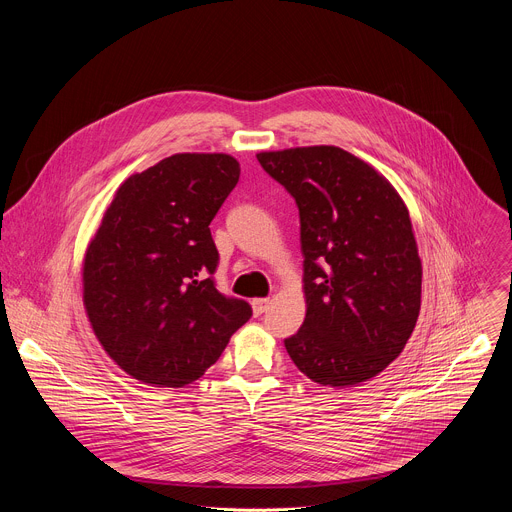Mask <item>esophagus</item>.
<instances>
[{
  "label": "esophagus",
  "mask_w": 512,
  "mask_h": 512,
  "mask_svg": "<svg viewBox=\"0 0 512 512\" xmlns=\"http://www.w3.org/2000/svg\"><path fill=\"white\" fill-rule=\"evenodd\" d=\"M251 306H253V314L261 316L269 308V298H257L251 302Z\"/></svg>",
  "instance_id": "1"
}]
</instances>
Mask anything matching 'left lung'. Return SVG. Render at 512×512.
<instances>
[{
	"mask_svg": "<svg viewBox=\"0 0 512 512\" xmlns=\"http://www.w3.org/2000/svg\"><path fill=\"white\" fill-rule=\"evenodd\" d=\"M300 210L306 320L285 338L324 387L373 379L405 348L421 306L409 212L369 164L334 145L257 154Z\"/></svg>",
	"mask_w": 512,
	"mask_h": 512,
	"instance_id": "left-lung-1",
	"label": "left lung"
}]
</instances>
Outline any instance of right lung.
Listing matches in <instances>:
<instances>
[{
  "instance_id": "right-lung-1",
  "label": "right lung",
  "mask_w": 512,
  "mask_h": 512,
  "mask_svg": "<svg viewBox=\"0 0 512 512\" xmlns=\"http://www.w3.org/2000/svg\"><path fill=\"white\" fill-rule=\"evenodd\" d=\"M227 154H176L127 178L91 241L83 287L91 326L137 381L184 387L253 316L216 289L210 221L239 182Z\"/></svg>"
}]
</instances>
